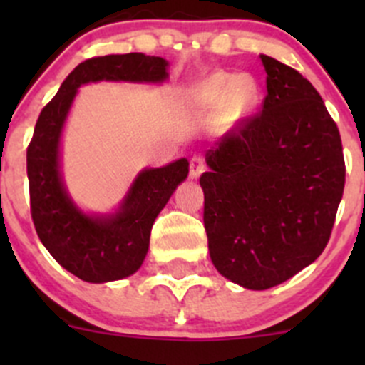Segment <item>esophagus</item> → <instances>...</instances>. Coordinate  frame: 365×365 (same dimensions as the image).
<instances>
[{
    "instance_id": "obj_1",
    "label": "esophagus",
    "mask_w": 365,
    "mask_h": 365,
    "mask_svg": "<svg viewBox=\"0 0 365 365\" xmlns=\"http://www.w3.org/2000/svg\"><path fill=\"white\" fill-rule=\"evenodd\" d=\"M205 171V159L201 155H194L189 162V175L190 178H200L201 173Z\"/></svg>"
}]
</instances>
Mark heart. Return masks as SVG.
Segmentation results:
<instances>
[{
  "instance_id": "b5f03b06",
  "label": "heart",
  "mask_w": 365,
  "mask_h": 365,
  "mask_svg": "<svg viewBox=\"0 0 365 365\" xmlns=\"http://www.w3.org/2000/svg\"><path fill=\"white\" fill-rule=\"evenodd\" d=\"M197 101L210 111H222L227 121L244 120L259 102V86L251 76L213 73L197 90Z\"/></svg>"
}]
</instances>
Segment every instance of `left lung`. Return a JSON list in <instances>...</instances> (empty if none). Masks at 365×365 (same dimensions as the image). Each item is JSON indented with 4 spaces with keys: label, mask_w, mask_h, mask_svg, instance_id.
Masks as SVG:
<instances>
[{
    "label": "left lung",
    "mask_w": 365,
    "mask_h": 365,
    "mask_svg": "<svg viewBox=\"0 0 365 365\" xmlns=\"http://www.w3.org/2000/svg\"><path fill=\"white\" fill-rule=\"evenodd\" d=\"M259 58L261 113L208 150L210 171L200 178L212 263L247 289L281 284L323 252L346 178L339 128L316 88Z\"/></svg>",
    "instance_id": "1"
}]
</instances>
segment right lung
<instances>
[{"mask_svg": "<svg viewBox=\"0 0 365 365\" xmlns=\"http://www.w3.org/2000/svg\"><path fill=\"white\" fill-rule=\"evenodd\" d=\"M168 61L143 53L90 58L68 73L42 109L26 153L31 219L51 256L86 282H109L132 275L145 261L157 215L189 175L180 159L145 169L132 183L120 210L86 215L70 200L60 173V139L77 88L97 81L162 83Z\"/></svg>", "mask_w": 365, "mask_h": 365, "instance_id": "add662e5", "label": "right lung"}]
</instances>
